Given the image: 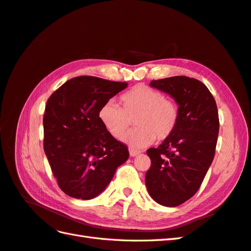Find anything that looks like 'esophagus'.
Segmentation results:
<instances>
[{
	"label": "esophagus",
	"mask_w": 251,
	"mask_h": 251,
	"mask_svg": "<svg viewBox=\"0 0 251 251\" xmlns=\"http://www.w3.org/2000/svg\"><path fill=\"white\" fill-rule=\"evenodd\" d=\"M139 153H140V152L137 151V150L130 149V155H131V156H136V155H138Z\"/></svg>",
	"instance_id": "34e87169"
}]
</instances>
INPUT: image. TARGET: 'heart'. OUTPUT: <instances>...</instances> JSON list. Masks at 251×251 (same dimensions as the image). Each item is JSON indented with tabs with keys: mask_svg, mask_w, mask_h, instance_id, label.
<instances>
[{
	"mask_svg": "<svg viewBox=\"0 0 251 251\" xmlns=\"http://www.w3.org/2000/svg\"><path fill=\"white\" fill-rule=\"evenodd\" d=\"M120 105L114 102L104 103L98 117L112 137L119 139L128 128L134 118L137 127L122 138L133 149H142L154 142L169 138L180 120V108L176 102L167 99L154 88L136 85L120 96Z\"/></svg>",
	"mask_w": 251,
	"mask_h": 251,
	"instance_id": "obj_1",
	"label": "heart"
}]
</instances>
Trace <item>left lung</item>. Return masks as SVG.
Segmentation results:
<instances>
[{
    "mask_svg": "<svg viewBox=\"0 0 251 251\" xmlns=\"http://www.w3.org/2000/svg\"><path fill=\"white\" fill-rule=\"evenodd\" d=\"M150 86L174 98L180 120L172 136L147 150L151 166L146 186L158 204L176 206L197 193L213 162L218 111L210 90L196 78L172 76L151 81Z\"/></svg>",
    "mask_w": 251,
    "mask_h": 251,
    "instance_id": "left-lung-1",
    "label": "left lung"
}]
</instances>
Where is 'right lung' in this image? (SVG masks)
I'll return each instance as SVG.
<instances>
[{
	"mask_svg": "<svg viewBox=\"0 0 251 251\" xmlns=\"http://www.w3.org/2000/svg\"><path fill=\"white\" fill-rule=\"evenodd\" d=\"M126 86L124 82L76 76L48 99L44 149L59 188L68 196L97 197L129 158L127 147L109 135L98 117L101 106Z\"/></svg>",
	"mask_w": 251,
	"mask_h": 251,
	"instance_id": "right-lung-1",
	"label": "right lung"
}]
</instances>
